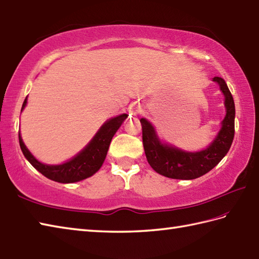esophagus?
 <instances>
[{"mask_svg":"<svg viewBox=\"0 0 259 259\" xmlns=\"http://www.w3.org/2000/svg\"><path fill=\"white\" fill-rule=\"evenodd\" d=\"M142 112V108L139 104H133L131 105L130 107V115H132V116H137V115L141 114Z\"/></svg>","mask_w":259,"mask_h":259,"instance_id":"esophagus-1","label":"esophagus"}]
</instances>
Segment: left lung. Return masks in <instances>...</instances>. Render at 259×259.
<instances>
[{
	"mask_svg": "<svg viewBox=\"0 0 259 259\" xmlns=\"http://www.w3.org/2000/svg\"><path fill=\"white\" fill-rule=\"evenodd\" d=\"M212 81L218 83L225 96L226 116L222 128L210 145L200 152H185L163 144L156 135L153 125L141 118L143 145L148 164L158 174L174 180H195L208 173L221 162L232 146L235 134V103L226 82L215 76Z\"/></svg>",
	"mask_w": 259,
	"mask_h": 259,
	"instance_id": "obj_1",
	"label": "left lung"
}]
</instances>
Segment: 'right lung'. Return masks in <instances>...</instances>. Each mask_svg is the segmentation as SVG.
Listing matches in <instances>:
<instances>
[{"label": "right lung", "mask_w": 259, "mask_h": 259, "mask_svg": "<svg viewBox=\"0 0 259 259\" xmlns=\"http://www.w3.org/2000/svg\"><path fill=\"white\" fill-rule=\"evenodd\" d=\"M26 100L27 99L24 100L21 111L25 107ZM126 117H127V114H122L106 120L85 148H83L76 156L61 165H47L38 162L24 145L19 132L20 146L25 158L32 164L34 168H36L45 177L59 183L79 182L94 175L101 168L105 160L113 136Z\"/></svg>", "instance_id": "add662e5"}]
</instances>
